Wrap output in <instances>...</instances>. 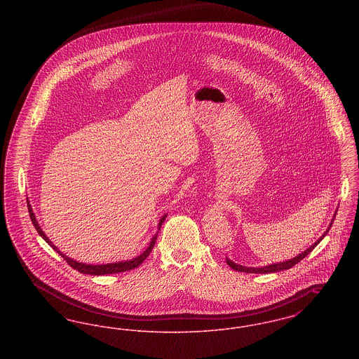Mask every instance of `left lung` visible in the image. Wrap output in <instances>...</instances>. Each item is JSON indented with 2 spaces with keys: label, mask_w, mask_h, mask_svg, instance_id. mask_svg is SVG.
Listing matches in <instances>:
<instances>
[{
  "label": "left lung",
  "mask_w": 359,
  "mask_h": 359,
  "mask_svg": "<svg viewBox=\"0 0 359 359\" xmlns=\"http://www.w3.org/2000/svg\"><path fill=\"white\" fill-rule=\"evenodd\" d=\"M335 215H337V212L334 214V217H332V219H331V223L328 224V227H327V230H325V233H323V236L320 237V238L318 239L315 243H312L308 249H306L304 252H302L300 255H297L296 257H293V258H290L288 261H283V262H277V264H271V265H266V266H261V268H255V266H243V265H239V264H236V262H233L230 258H227L226 257V262H227V265L230 266V268H233L234 271H237V272H245V273H274V272H280V271H285V269H290L292 266H294L297 262H300L304 257H307L316 246H318V243L322 241V239L325 238V234L328 233V230L331 229V226H332V222H334V219H335Z\"/></svg>",
  "instance_id": "obj_1"
}]
</instances>
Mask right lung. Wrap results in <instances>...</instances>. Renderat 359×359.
Returning a JSON list of instances; mask_svg holds the SVG:
<instances>
[{"mask_svg": "<svg viewBox=\"0 0 359 359\" xmlns=\"http://www.w3.org/2000/svg\"><path fill=\"white\" fill-rule=\"evenodd\" d=\"M28 202V201H27ZM28 211H29V217H31V221L34 223V229L37 230V233L40 234V237L44 239L50 246H51L53 250H56L60 256L63 257L65 259H66V262L69 264L71 268H74V269H76L78 272H81V273L85 274H93V276H103V274H113V273H121V272H126V271H132V269H136L138 265H141L144 261H145V258L149 256V253L152 252V249H154V243H156V239H157V233L154 234V238L151 239V242H149V246L140 255V256L135 257V258H132V259H126V261H120V262H111V264H102V265H90V264H83V262H78V261H75V259H72V258H69V257L66 256V255H63L53 243H52L50 238L44 234V231H43V229L40 227V224L39 222L36 221V217H34V210H32V205H29V202H28ZM167 218V214L165 215H163L161 217V219L158 221V224H157V229L160 230L161 229V224L164 222V219Z\"/></svg>", "mask_w": 359, "mask_h": 359, "instance_id": "add662e5", "label": "right lung"}]
</instances>
